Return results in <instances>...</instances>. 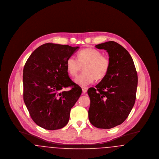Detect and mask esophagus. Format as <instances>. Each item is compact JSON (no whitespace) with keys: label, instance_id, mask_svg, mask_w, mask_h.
I'll return each mask as SVG.
<instances>
[{"label":"esophagus","instance_id":"esophagus-1","mask_svg":"<svg viewBox=\"0 0 159 159\" xmlns=\"http://www.w3.org/2000/svg\"><path fill=\"white\" fill-rule=\"evenodd\" d=\"M82 91H83L84 93H86L87 91H88V88L86 87H82Z\"/></svg>","mask_w":159,"mask_h":159}]
</instances>
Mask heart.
<instances>
[{
    "mask_svg": "<svg viewBox=\"0 0 159 159\" xmlns=\"http://www.w3.org/2000/svg\"><path fill=\"white\" fill-rule=\"evenodd\" d=\"M110 66L109 58L103 56L101 51L93 48L80 51L77 53V59L70 57L66 62L67 71L71 77L77 76L83 67L84 71L75 79V83L82 86L93 83L96 78L100 80L105 77Z\"/></svg>",
    "mask_w": 159,
    "mask_h": 159,
    "instance_id": "heart-1",
    "label": "heart"
}]
</instances>
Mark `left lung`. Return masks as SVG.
Masks as SVG:
<instances>
[{
  "instance_id": "obj_1",
  "label": "left lung",
  "mask_w": 159,
  "mask_h": 159,
  "mask_svg": "<svg viewBox=\"0 0 159 159\" xmlns=\"http://www.w3.org/2000/svg\"><path fill=\"white\" fill-rule=\"evenodd\" d=\"M108 53L110 66L107 75L88 93L91 100L88 116L99 129H111L128 117L136 99L138 76L128 51L114 41L95 46Z\"/></svg>"
}]
</instances>
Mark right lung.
Wrapping results in <instances>:
<instances>
[{
  "label": "right lung",
  "instance_id": "obj_1",
  "mask_svg": "<svg viewBox=\"0 0 159 159\" xmlns=\"http://www.w3.org/2000/svg\"><path fill=\"white\" fill-rule=\"evenodd\" d=\"M79 47L48 43L40 46L23 70V98L32 120L41 128L56 130L68 123L70 110L82 89L68 76L66 62ZM71 87L68 91L64 89Z\"/></svg>",
  "mask_w": 159,
  "mask_h": 159
}]
</instances>
